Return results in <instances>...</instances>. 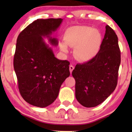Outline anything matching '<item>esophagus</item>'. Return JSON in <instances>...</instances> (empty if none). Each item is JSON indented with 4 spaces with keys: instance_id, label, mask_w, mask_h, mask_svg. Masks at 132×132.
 <instances>
[{
    "instance_id": "34e87169",
    "label": "esophagus",
    "mask_w": 132,
    "mask_h": 132,
    "mask_svg": "<svg viewBox=\"0 0 132 132\" xmlns=\"http://www.w3.org/2000/svg\"><path fill=\"white\" fill-rule=\"evenodd\" d=\"M74 69H75V67H74V66H72V65H70V66H69V71H70L71 74L72 73V71H73Z\"/></svg>"
}]
</instances>
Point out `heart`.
<instances>
[{"label": "heart", "instance_id": "obj_1", "mask_svg": "<svg viewBox=\"0 0 132 132\" xmlns=\"http://www.w3.org/2000/svg\"><path fill=\"white\" fill-rule=\"evenodd\" d=\"M64 40L69 46L76 47L75 55L78 60L87 61L92 60L99 52L102 36L98 30L90 27L75 26L66 30ZM66 45L63 43L60 45V48L64 52H68Z\"/></svg>", "mask_w": 132, "mask_h": 132}]
</instances>
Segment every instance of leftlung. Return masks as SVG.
Returning a JSON list of instances; mask_svg holds the SVG:
<instances>
[{"label":"left lung","mask_w":132,"mask_h":132,"mask_svg":"<svg viewBox=\"0 0 132 132\" xmlns=\"http://www.w3.org/2000/svg\"><path fill=\"white\" fill-rule=\"evenodd\" d=\"M105 29L97 54L89 61L76 64L72 72L76 81V98L86 107L102 103L117 84L121 60L118 37L109 25Z\"/></svg>","instance_id":"obj_1"}]
</instances>
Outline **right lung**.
Listing matches in <instances>:
<instances>
[{
    "label": "right lung",
    "instance_id": "add662e5",
    "mask_svg": "<svg viewBox=\"0 0 132 132\" xmlns=\"http://www.w3.org/2000/svg\"><path fill=\"white\" fill-rule=\"evenodd\" d=\"M63 19H37L21 31L16 40L13 67L20 93L28 104L45 107L55 101L60 87L70 75V63L54 56L52 49L43 41L49 38L54 46L58 44L51 37Z\"/></svg>",
    "mask_w": 132,
    "mask_h": 132
}]
</instances>
